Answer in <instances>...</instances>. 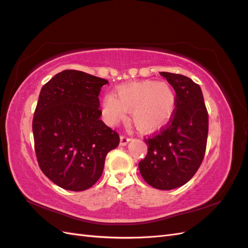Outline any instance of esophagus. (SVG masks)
I'll list each match as a JSON object with an SVG mask.
<instances>
[{
	"instance_id": "obj_1",
	"label": "esophagus",
	"mask_w": 248,
	"mask_h": 248,
	"mask_svg": "<svg viewBox=\"0 0 248 248\" xmlns=\"http://www.w3.org/2000/svg\"><path fill=\"white\" fill-rule=\"evenodd\" d=\"M130 141V139L129 138H127V137H125V136H121L120 137V146H126L127 144H128V142Z\"/></svg>"
}]
</instances>
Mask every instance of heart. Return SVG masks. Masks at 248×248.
<instances>
[{
	"mask_svg": "<svg viewBox=\"0 0 248 248\" xmlns=\"http://www.w3.org/2000/svg\"><path fill=\"white\" fill-rule=\"evenodd\" d=\"M102 115L106 121L114 125L125 118L129 111L136 128L152 132L166 126L174 116L176 95L167 82L142 80L120 86L115 95L103 97Z\"/></svg>",
	"mask_w": 248,
	"mask_h": 248,
	"instance_id": "1",
	"label": "heart"
}]
</instances>
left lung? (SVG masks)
Wrapping results in <instances>:
<instances>
[{"mask_svg":"<svg viewBox=\"0 0 248 248\" xmlns=\"http://www.w3.org/2000/svg\"><path fill=\"white\" fill-rule=\"evenodd\" d=\"M176 92V108L159 133L145 140L148 154L139 163L145 181L160 190L175 189L194 176L204 159L208 112L201 87L181 74L160 72Z\"/></svg>","mask_w":248,"mask_h":248,"instance_id":"obj_1","label":"left lung"}]
</instances>
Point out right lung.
<instances>
[{"label": "right lung", "mask_w": 248, "mask_h": 248, "mask_svg": "<svg viewBox=\"0 0 248 248\" xmlns=\"http://www.w3.org/2000/svg\"><path fill=\"white\" fill-rule=\"evenodd\" d=\"M107 79L64 70L40 91L33 134L38 164L50 181L82 191L101 177L104 160L118 147L119 134L101 120L99 93Z\"/></svg>", "instance_id": "add662e5"}]
</instances>
